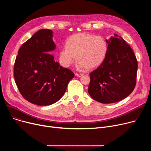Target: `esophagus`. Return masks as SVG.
I'll return each instance as SVG.
<instances>
[{"instance_id": "obj_1", "label": "esophagus", "mask_w": 151, "mask_h": 151, "mask_svg": "<svg viewBox=\"0 0 151 151\" xmlns=\"http://www.w3.org/2000/svg\"><path fill=\"white\" fill-rule=\"evenodd\" d=\"M84 73H80V72H78V73H75V75L77 76V77H81L82 76H83Z\"/></svg>"}]
</instances>
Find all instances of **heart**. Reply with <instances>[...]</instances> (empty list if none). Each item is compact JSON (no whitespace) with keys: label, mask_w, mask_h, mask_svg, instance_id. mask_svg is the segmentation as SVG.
I'll return each instance as SVG.
<instances>
[{"label":"heart","mask_w":151,"mask_h":151,"mask_svg":"<svg viewBox=\"0 0 151 151\" xmlns=\"http://www.w3.org/2000/svg\"><path fill=\"white\" fill-rule=\"evenodd\" d=\"M108 45L101 36L80 33L71 36L60 52V61L64 67H70L76 61L87 70L99 67L105 60Z\"/></svg>","instance_id":"b5f03b06"}]
</instances>
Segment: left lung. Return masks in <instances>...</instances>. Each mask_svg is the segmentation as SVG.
<instances>
[{"instance_id":"8db88e82","label":"left lung","mask_w":151,"mask_h":151,"mask_svg":"<svg viewBox=\"0 0 151 151\" xmlns=\"http://www.w3.org/2000/svg\"><path fill=\"white\" fill-rule=\"evenodd\" d=\"M106 41L107 54L104 62L89 74L88 92L100 103L113 104L129 96L134 89L138 62L122 37L114 34Z\"/></svg>"}]
</instances>
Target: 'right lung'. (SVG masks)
Listing matches in <instances>:
<instances>
[{"instance_id": "right-lung-1", "label": "right lung", "mask_w": 151, "mask_h": 151, "mask_svg": "<svg viewBox=\"0 0 151 151\" xmlns=\"http://www.w3.org/2000/svg\"><path fill=\"white\" fill-rule=\"evenodd\" d=\"M52 33L45 29L37 32L21 46L14 62V80L20 93L39 106L59 100L75 76L70 70L60 66L50 54L55 48Z\"/></svg>"}]
</instances>
